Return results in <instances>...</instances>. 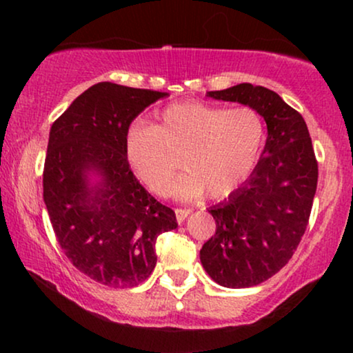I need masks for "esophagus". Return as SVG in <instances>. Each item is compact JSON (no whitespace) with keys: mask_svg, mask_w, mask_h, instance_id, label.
<instances>
[{"mask_svg":"<svg viewBox=\"0 0 353 353\" xmlns=\"http://www.w3.org/2000/svg\"><path fill=\"white\" fill-rule=\"evenodd\" d=\"M191 209H175V215H176V220L178 223H181V221L186 220V216L191 214Z\"/></svg>","mask_w":353,"mask_h":353,"instance_id":"obj_1","label":"esophagus"}]
</instances>
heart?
<instances>
[{
    "label": "heart",
    "instance_id": "1",
    "mask_svg": "<svg viewBox=\"0 0 353 353\" xmlns=\"http://www.w3.org/2000/svg\"><path fill=\"white\" fill-rule=\"evenodd\" d=\"M265 144V123L248 105L228 109L199 101L167 105L154 125L133 123L125 133L128 163L144 186L165 194L178 167L185 172L170 192L180 199L207 191L228 196L250 176Z\"/></svg>",
    "mask_w": 353,
    "mask_h": 353
}]
</instances>
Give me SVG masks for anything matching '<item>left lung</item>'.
Wrapping results in <instances>:
<instances>
[{"instance_id": "1", "label": "left lung", "mask_w": 353, "mask_h": 353, "mask_svg": "<svg viewBox=\"0 0 353 353\" xmlns=\"http://www.w3.org/2000/svg\"><path fill=\"white\" fill-rule=\"evenodd\" d=\"M207 96L257 110L268 137L254 172L228 199L210 207L216 230L201 263L220 286H257L276 274L297 249L310 219L318 162L305 120L274 91L239 83Z\"/></svg>"}]
</instances>
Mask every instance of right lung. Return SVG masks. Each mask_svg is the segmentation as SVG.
<instances>
[{"label":"right lung","mask_w":353,"mask_h":353,"mask_svg":"<svg viewBox=\"0 0 353 353\" xmlns=\"http://www.w3.org/2000/svg\"><path fill=\"white\" fill-rule=\"evenodd\" d=\"M165 96L101 81L51 127L43 170L48 215L72 265L104 286L133 288L148 279L157 236L178 226L175 212L139 185L125 154L130 123Z\"/></svg>","instance_id":"add662e5"}]
</instances>
